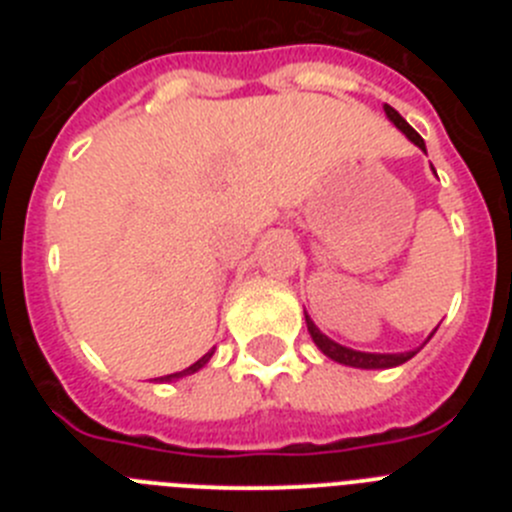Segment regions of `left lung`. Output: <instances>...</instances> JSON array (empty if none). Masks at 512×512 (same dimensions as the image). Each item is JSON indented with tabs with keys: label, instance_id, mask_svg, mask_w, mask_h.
<instances>
[{
	"label": "left lung",
	"instance_id": "8db88e82",
	"mask_svg": "<svg viewBox=\"0 0 512 512\" xmlns=\"http://www.w3.org/2000/svg\"><path fill=\"white\" fill-rule=\"evenodd\" d=\"M384 112H387V117H390L392 122H395L397 128L402 130V133L408 135L410 140H413L415 146L423 148L425 151V143L423 138H420L418 133H415L413 128H410L408 122H405V117L400 115V112L395 110V107H390V104H384ZM307 330H310L312 341L318 343V348L323 351L325 356H330L333 361H338V364H346V366H356V369H390V366H400L405 364L408 359H413L415 351H408V354H364V351H354V348H346L341 346V343L330 341L328 336H323L318 328H315V323H312L310 318H307Z\"/></svg>",
	"mask_w": 512,
	"mask_h": 512
}]
</instances>
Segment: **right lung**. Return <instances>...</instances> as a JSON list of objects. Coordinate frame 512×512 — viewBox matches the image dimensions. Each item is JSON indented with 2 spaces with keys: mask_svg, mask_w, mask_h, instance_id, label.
I'll list each match as a JSON object with an SVG mask.
<instances>
[{
  "mask_svg": "<svg viewBox=\"0 0 512 512\" xmlns=\"http://www.w3.org/2000/svg\"><path fill=\"white\" fill-rule=\"evenodd\" d=\"M210 356H212V351H210V354H205V356H202L200 361H194V364L189 366V369H184V372L166 374V377H161V382H171V379H179V377H187V374H194V372H197V369H202V366H205L207 361H210Z\"/></svg>",
  "mask_w": 512,
  "mask_h": 512,
  "instance_id": "right-lung-1",
  "label": "right lung"
}]
</instances>
